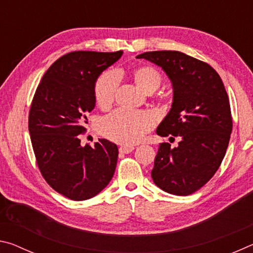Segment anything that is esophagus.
Here are the masks:
<instances>
[{
  "label": "esophagus",
  "instance_id": "obj_1",
  "mask_svg": "<svg viewBox=\"0 0 253 253\" xmlns=\"http://www.w3.org/2000/svg\"><path fill=\"white\" fill-rule=\"evenodd\" d=\"M135 149L134 146H121L119 147V152L123 154H129L130 152H132Z\"/></svg>",
  "mask_w": 253,
  "mask_h": 253
}]
</instances>
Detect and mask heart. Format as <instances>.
Here are the masks:
<instances>
[{"label":"heart","mask_w":253,"mask_h":253,"mask_svg":"<svg viewBox=\"0 0 253 253\" xmlns=\"http://www.w3.org/2000/svg\"><path fill=\"white\" fill-rule=\"evenodd\" d=\"M136 84L145 92H153L162 84V75L152 66H139L132 70ZM118 78L115 72H105L95 84V99L100 108L109 107L115 99ZM153 126V118L144 111L118 109L104 117L99 123V131L113 142L132 145L143 139Z\"/></svg>","instance_id":"1"}]
</instances>
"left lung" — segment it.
<instances>
[{"label":"left lung","instance_id":"1","mask_svg":"<svg viewBox=\"0 0 253 253\" xmlns=\"http://www.w3.org/2000/svg\"><path fill=\"white\" fill-rule=\"evenodd\" d=\"M136 58L161 67L172 81V108L156 134L181 137L177 147L160 145L152 178L168 193L190 195L212 178L228 148L232 116L224 84L207 62L179 51H149Z\"/></svg>","mask_w":253,"mask_h":253}]
</instances>
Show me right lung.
I'll list each match as a JSON object with an SVG mask.
<instances>
[{
  "instance_id": "right-lung-1",
  "label": "right lung",
  "mask_w": 253,
  "mask_h": 253,
  "mask_svg": "<svg viewBox=\"0 0 253 253\" xmlns=\"http://www.w3.org/2000/svg\"><path fill=\"white\" fill-rule=\"evenodd\" d=\"M117 52L74 51L59 58L42 77L29 113L37 164L46 183L74 201L104 190L116 169L118 147L101 138L81 146L87 114L95 108L98 77L122 57Z\"/></svg>"
}]
</instances>
